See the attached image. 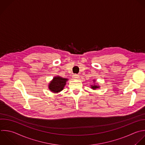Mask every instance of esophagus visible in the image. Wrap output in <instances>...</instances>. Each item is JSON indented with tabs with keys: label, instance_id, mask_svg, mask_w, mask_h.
Segmentation results:
<instances>
[{
	"label": "esophagus",
	"instance_id": "1",
	"mask_svg": "<svg viewBox=\"0 0 145 145\" xmlns=\"http://www.w3.org/2000/svg\"><path fill=\"white\" fill-rule=\"evenodd\" d=\"M72 78H73V79L76 80V79H78L79 78V76L78 75H77V74H75V75H73Z\"/></svg>",
	"mask_w": 145,
	"mask_h": 145
}]
</instances>
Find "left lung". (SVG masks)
Wrapping results in <instances>:
<instances>
[{
	"mask_svg": "<svg viewBox=\"0 0 145 145\" xmlns=\"http://www.w3.org/2000/svg\"><path fill=\"white\" fill-rule=\"evenodd\" d=\"M92 81L93 82V84H92V85H90V86H90V88H91V89H93V90H95V89H96L100 88V86L97 84V83H95V82H96V80L93 79Z\"/></svg>",
	"mask_w": 145,
	"mask_h": 145,
	"instance_id": "8db88e82",
	"label": "left lung"
}]
</instances>
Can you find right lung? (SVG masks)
Masks as SVG:
<instances>
[{
  "label": "right lung",
  "instance_id": "obj_1",
  "mask_svg": "<svg viewBox=\"0 0 145 145\" xmlns=\"http://www.w3.org/2000/svg\"><path fill=\"white\" fill-rule=\"evenodd\" d=\"M67 80H69L67 78H62L58 75L56 76L49 83L48 88L53 93H59L63 89Z\"/></svg>",
  "mask_w": 145,
  "mask_h": 145
}]
</instances>
